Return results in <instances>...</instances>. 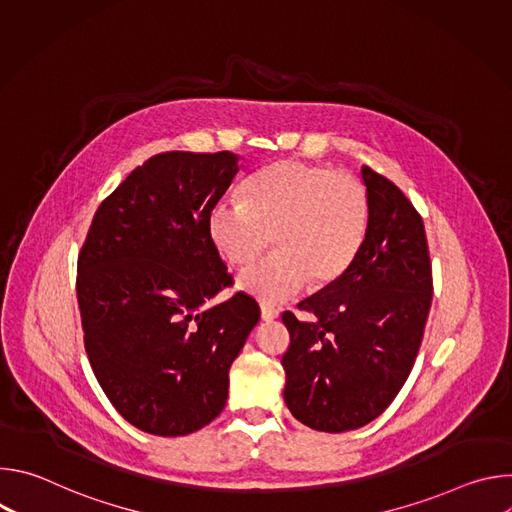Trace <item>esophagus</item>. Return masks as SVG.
<instances>
[{"instance_id": "obj_1", "label": "esophagus", "mask_w": 512, "mask_h": 512, "mask_svg": "<svg viewBox=\"0 0 512 512\" xmlns=\"http://www.w3.org/2000/svg\"><path fill=\"white\" fill-rule=\"evenodd\" d=\"M261 318H263L265 322H273L275 318H279V310L273 308V306H269V304H261Z\"/></svg>"}]
</instances>
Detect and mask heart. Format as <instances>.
Here are the masks:
<instances>
[{
  "label": "heart",
  "mask_w": 512,
  "mask_h": 512,
  "mask_svg": "<svg viewBox=\"0 0 512 512\" xmlns=\"http://www.w3.org/2000/svg\"><path fill=\"white\" fill-rule=\"evenodd\" d=\"M369 190L326 164L277 162L243 184V200L210 212V237L225 261L245 267L271 243L275 253L241 275V287L265 302L298 296L312 283L340 281L369 233Z\"/></svg>",
  "instance_id": "1"
}]
</instances>
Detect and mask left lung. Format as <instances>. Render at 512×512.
I'll return each mask as SVG.
<instances>
[{"label":"left lung","instance_id":"obj_1","mask_svg":"<svg viewBox=\"0 0 512 512\" xmlns=\"http://www.w3.org/2000/svg\"><path fill=\"white\" fill-rule=\"evenodd\" d=\"M371 221L350 271L281 316L283 399L304 425L342 433L377 419L405 385L433 296L421 214L389 178L362 166Z\"/></svg>","mask_w":512,"mask_h":512}]
</instances>
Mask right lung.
Returning <instances> with one entry per match:
<instances>
[{"mask_svg":"<svg viewBox=\"0 0 512 512\" xmlns=\"http://www.w3.org/2000/svg\"><path fill=\"white\" fill-rule=\"evenodd\" d=\"M231 152H162L97 208L77 261V300L91 369L137 429L188 435L227 403L229 369L259 322L237 294L208 221L239 172Z\"/></svg>","mask_w":512,"mask_h":512,"instance_id":"add662e5","label":"right lung"}]
</instances>
